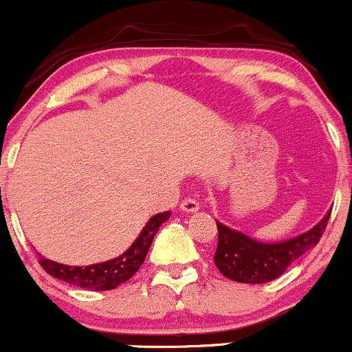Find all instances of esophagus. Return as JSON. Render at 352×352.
<instances>
[{
    "instance_id": "34e87169",
    "label": "esophagus",
    "mask_w": 352,
    "mask_h": 352,
    "mask_svg": "<svg viewBox=\"0 0 352 352\" xmlns=\"http://www.w3.org/2000/svg\"><path fill=\"white\" fill-rule=\"evenodd\" d=\"M181 210L188 211V213H195V211L199 210V203L195 198H184L181 201Z\"/></svg>"
}]
</instances>
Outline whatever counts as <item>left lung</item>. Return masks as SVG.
<instances>
[{"label": "left lung", "mask_w": 352, "mask_h": 352, "mask_svg": "<svg viewBox=\"0 0 352 352\" xmlns=\"http://www.w3.org/2000/svg\"><path fill=\"white\" fill-rule=\"evenodd\" d=\"M331 211L314 228L302 235L277 243H262L217 221L218 245L214 265L225 275L241 283H265L278 278L297 258L319 243Z\"/></svg>", "instance_id": "obj_1"}]
</instances>
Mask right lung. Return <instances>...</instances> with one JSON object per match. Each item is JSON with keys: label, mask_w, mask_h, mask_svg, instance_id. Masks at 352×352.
Returning <instances> with one entry per match:
<instances>
[{"label": "right lung", "mask_w": 352, "mask_h": 352, "mask_svg": "<svg viewBox=\"0 0 352 352\" xmlns=\"http://www.w3.org/2000/svg\"><path fill=\"white\" fill-rule=\"evenodd\" d=\"M169 214H171L169 211L154 214L147 221L138 240L131 245L129 250L124 252L114 260H109V262L94 263V265L87 267H69L52 262L43 256H40L38 262L47 274L58 278V280L70 283V285L87 290H112L120 283L129 280L132 275L139 270V267L144 262L151 243H153L154 235L162 223L168 220Z\"/></svg>", "instance_id": "add662e5"}]
</instances>
